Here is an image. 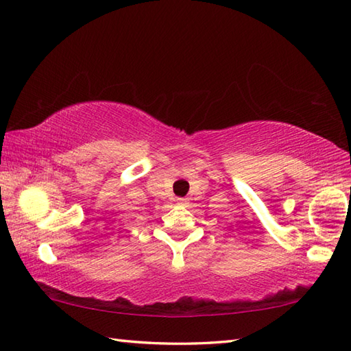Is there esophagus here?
<instances>
[{
    "mask_svg": "<svg viewBox=\"0 0 351 351\" xmlns=\"http://www.w3.org/2000/svg\"><path fill=\"white\" fill-rule=\"evenodd\" d=\"M176 204H178V205H187L189 200L185 199V197H178V199H176Z\"/></svg>",
    "mask_w": 351,
    "mask_h": 351,
    "instance_id": "34e87169",
    "label": "esophagus"
}]
</instances>
